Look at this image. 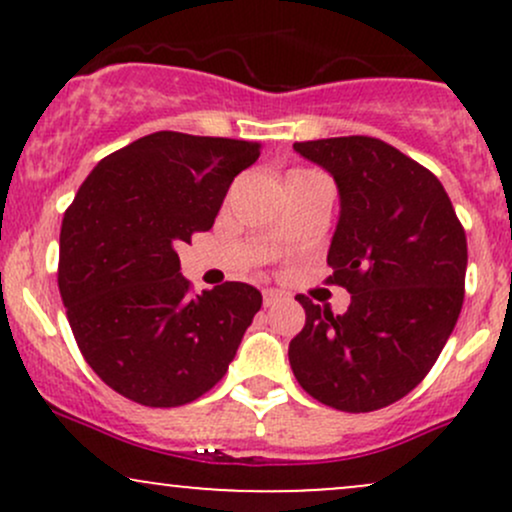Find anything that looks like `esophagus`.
<instances>
[{"mask_svg": "<svg viewBox=\"0 0 512 512\" xmlns=\"http://www.w3.org/2000/svg\"><path fill=\"white\" fill-rule=\"evenodd\" d=\"M262 301H264V308H269V305H274L276 301H281V293L276 291V289H264Z\"/></svg>", "mask_w": 512, "mask_h": 512, "instance_id": "obj_1", "label": "esophagus"}]
</instances>
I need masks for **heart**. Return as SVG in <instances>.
<instances>
[{
	"mask_svg": "<svg viewBox=\"0 0 512 512\" xmlns=\"http://www.w3.org/2000/svg\"><path fill=\"white\" fill-rule=\"evenodd\" d=\"M293 173H303V170H293Z\"/></svg>",
	"mask_w": 512,
	"mask_h": 512,
	"instance_id": "1",
	"label": "heart"
}]
</instances>
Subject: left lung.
Segmentation results:
<instances>
[{
  "instance_id": "left-lung-1",
  "label": "left lung",
  "mask_w": 512,
  "mask_h": 512,
  "mask_svg": "<svg viewBox=\"0 0 512 512\" xmlns=\"http://www.w3.org/2000/svg\"><path fill=\"white\" fill-rule=\"evenodd\" d=\"M332 175L339 221L327 281L351 293L334 315L310 298L289 344L296 380L339 411L383 409L409 395L455 330L464 301L467 238L431 170L373 137L296 142Z\"/></svg>"
}]
</instances>
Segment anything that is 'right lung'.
Here are the masks:
<instances>
[{
	"label": "right lung",
	"mask_w": 512,
	"mask_h": 512,
	"mask_svg": "<svg viewBox=\"0 0 512 512\" xmlns=\"http://www.w3.org/2000/svg\"><path fill=\"white\" fill-rule=\"evenodd\" d=\"M262 144L154 132L105 156L64 211L57 284L86 363L144 407H182L226 375L262 293L192 296L178 248L209 231Z\"/></svg>",
	"instance_id": "1"
}]
</instances>
